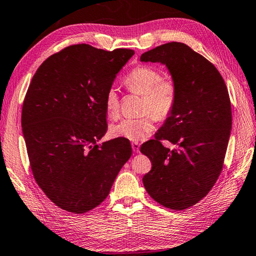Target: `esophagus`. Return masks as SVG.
Listing matches in <instances>:
<instances>
[{
  "label": "esophagus",
  "instance_id": "34e87169",
  "mask_svg": "<svg viewBox=\"0 0 256 256\" xmlns=\"http://www.w3.org/2000/svg\"><path fill=\"white\" fill-rule=\"evenodd\" d=\"M139 147H140V144H139L138 142H132V150L134 152H139V150H140V149H139Z\"/></svg>",
  "mask_w": 256,
  "mask_h": 256
}]
</instances>
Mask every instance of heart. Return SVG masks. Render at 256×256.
<instances>
[{"mask_svg": "<svg viewBox=\"0 0 256 256\" xmlns=\"http://www.w3.org/2000/svg\"><path fill=\"white\" fill-rule=\"evenodd\" d=\"M130 92L142 96V114L137 119H122L110 127V134L116 138L139 142L146 138L154 129V118L166 120L172 116L178 99V86L172 76H162V72L150 66H139L132 69L124 80ZM104 107L110 118L119 114L120 101L117 91L110 88L104 97Z\"/></svg>", "mask_w": 256, "mask_h": 256, "instance_id": "heart-1", "label": "heart"}]
</instances>
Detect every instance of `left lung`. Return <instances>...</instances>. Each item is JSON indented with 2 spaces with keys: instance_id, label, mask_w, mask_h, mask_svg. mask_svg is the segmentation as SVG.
<instances>
[{
  "instance_id": "1",
  "label": "left lung",
  "mask_w": 256,
  "mask_h": 256,
  "mask_svg": "<svg viewBox=\"0 0 256 256\" xmlns=\"http://www.w3.org/2000/svg\"><path fill=\"white\" fill-rule=\"evenodd\" d=\"M140 60L166 64L178 86L174 112L140 148L152 162L144 186L164 207L190 208L208 194L223 170L232 129L228 86L215 66L185 43H165ZM162 140L178 147L164 148Z\"/></svg>"
}]
</instances>
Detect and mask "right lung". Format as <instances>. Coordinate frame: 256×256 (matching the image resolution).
Returning <instances> with one entry per match:
<instances>
[{
  "label": "right lung",
  "mask_w": 256,
  "mask_h": 256,
  "mask_svg": "<svg viewBox=\"0 0 256 256\" xmlns=\"http://www.w3.org/2000/svg\"><path fill=\"white\" fill-rule=\"evenodd\" d=\"M134 53L66 46L38 66L28 86L21 122L33 177L52 203L70 213L102 203L132 156L128 139L97 142L108 128L106 94Z\"/></svg>",
  "instance_id": "right-lung-1"
}]
</instances>
